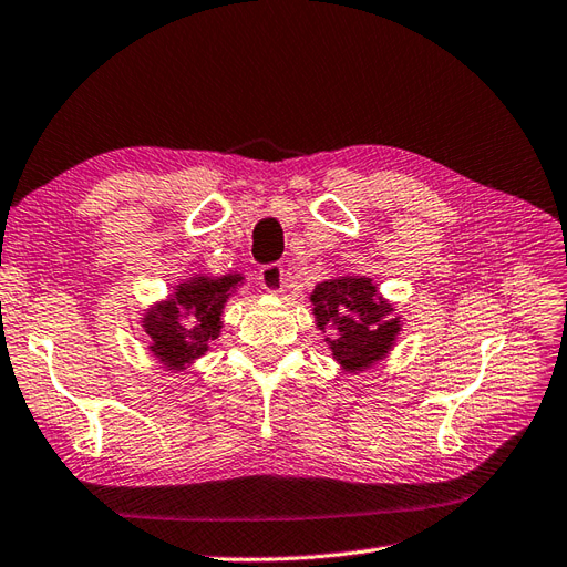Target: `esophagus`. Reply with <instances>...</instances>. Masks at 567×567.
<instances>
[{
  "label": "esophagus",
  "instance_id": "esophagus-1",
  "mask_svg": "<svg viewBox=\"0 0 567 567\" xmlns=\"http://www.w3.org/2000/svg\"><path fill=\"white\" fill-rule=\"evenodd\" d=\"M260 286L269 293H281L284 290V267L279 262H269L260 267Z\"/></svg>",
  "mask_w": 567,
  "mask_h": 567
}]
</instances>
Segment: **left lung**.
<instances>
[{
	"mask_svg": "<svg viewBox=\"0 0 567 567\" xmlns=\"http://www.w3.org/2000/svg\"><path fill=\"white\" fill-rule=\"evenodd\" d=\"M312 305L317 326L329 333L326 340L331 352L348 371H362L383 359L400 331V319H392V305L364 277H340L319 284Z\"/></svg>",
	"mask_w": 567,
	"mask_h": 567,
	"instance_id": "left-lung-1",
	"label": "left lung"
}]
</instances>
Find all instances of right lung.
Returning a JSON list of instances; mask_svg holds the SVG:
<instances>
[{
  "label": "right lung",
  "mask_w": 567,
  "mask_h": 567,
  "mask_svg": "<svg viewBox=\"0 0 567 567\" xmlns=\"http://www.w3.org/2000/svg\"><path fill=\"white\" fill-rule=\"evenodd\" d=\"M244 277H196L177 286V293L144 317V331L151 338V352L169 369H184L198 359L208 342L219 333V317L231 290Z\"/></svg>",
  "instance_id": "obj_1"
}]
</instances>
